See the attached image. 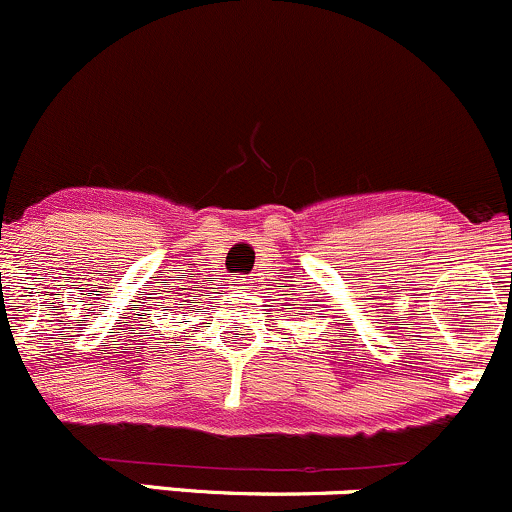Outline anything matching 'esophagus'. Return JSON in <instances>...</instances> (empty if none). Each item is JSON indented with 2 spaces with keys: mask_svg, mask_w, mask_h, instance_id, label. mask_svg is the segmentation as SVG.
Returning a JSON list of instances; mask_svg holds the SVG:
<instances>
[{
  "mask_svg": "<svg viewBox=\"0 0 512 512\" xmlns=\"http://www.w3.org/2000/svg\"><path fill=\"white\" fill-rule=\"evenodd\" d=\"M239 286H241V288H246V283H244V281H239Z\"/></svg>",
  "mask_w": 512,
  "mask_h": 512,
  "instance_id": "obj_1",
  "label": "esophagus"
}]
</instances>
